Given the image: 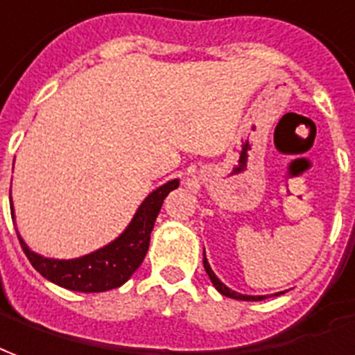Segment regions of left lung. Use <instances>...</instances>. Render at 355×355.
I'll return each mask as SVG.
<instances>
[{
  "instance_id": "left-lung-1",
  "label": "left lung",
  "mask_w": 355,
  "mask_h": 355,
  "mask_svg": "<svg viewBox=\"0 0 355 355\" xmlns=\"http://www.w3.org/2000/svg\"><path fill=\"white\" fill-rule=\"evenodd\" d=\"M203 265H205V271H207V275H209V278H211L212 286L216 288L222 295H225V297H231V299H239V301H263V299H267V295H244V293H239V291L231 290V288H227V286L220 280V278L214 275V271L211 269V265H209V259H207V256L203 254ZM278 293H284V291H278ZM278 293H275V295H278Z\"/></svg>"
}]
</instances>
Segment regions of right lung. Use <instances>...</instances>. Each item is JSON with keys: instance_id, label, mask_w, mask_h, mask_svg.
Segmentation results:
<instances>
[{"instance_id": "add662e5", "label": "right lung", "mask_w": 355, "mask_h": 355, "mask_svg": "<svg viewBox=\"0 0 355 355\" xmlns=\"http://www.w3.org/2000/svg\"><path fill=\"white\" fill-rule=\"evenodd\" d=\"M175 188H178V178H173L150 191L143 203L139 205L137 212L133 214L128 227L114 241L90 254H84L80 258H44L31 250L26 241L20 237V233H18V241L30 263L54 284L83 293L114 290L125 284L131 275L137 271L139 265L143 263L159 209L164 205V199L169 196V191ZM10 216L15 222L12 199H10Z\"/></svg>"}]
</instances>
